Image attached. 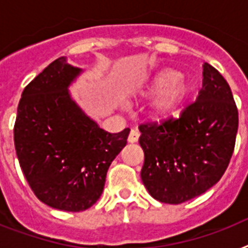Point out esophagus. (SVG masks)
<instances>
[{
    "label": "esophagus",
    "instance_id": "1",
    "mask_svg": "<svg viewBox=\"0 0 248 248\" xmlns=\"http://www.w3.org/2000/svg\"><path fill=\"white\" fill-rule=\"evenodd\" d=\"M139 131L135 130V128H132L131 131H130V134H128V143H136V141L139 140Z\"/></svg>",
    "mask_w": 248,
    "mask_h": 248
}]
</instances>
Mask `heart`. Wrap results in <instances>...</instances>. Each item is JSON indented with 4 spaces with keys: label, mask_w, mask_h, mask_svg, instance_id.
I'll return each instance as SVG.
<instances>
[{
    "label": "heart",
    "mask_w": 248,
    "mask_h": 248,
    "mask_svg": "<svg viewBox=\"0 0 248 248\" xmlns=\"http://www.w3.org/2000/svg\"><path fill=\"white\" fill-rule=\"evenodd\" d=\"M180 75L172 69H165L152 78L151 83L143 91V96H160L152 107V116L157 120L167 118L176 110L185 95V86L179 81Z\"/></svg>",
    "instance_id": "obj_1"
}]
</instances>
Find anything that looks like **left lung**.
<instances>
[{
	"label": "left lung",
	"instance_id": "obj_1",
	"mask_svg": "<svg viewBox=\"0 0 248 248\" xmlns=\"http://www.w3.org/2000/svg\"><path fill=\"white\" fill-rule=\"evenodd\" d=\"M141 180L159 202L183 203L221 179L234 151L238 109L227 79L208 63L196 100L177 118L139 126Z\"/></svg>",
	"mask_w": 248,
	"mask_h": 248
}]
</instances>
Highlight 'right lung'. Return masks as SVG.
<instances>
[{"mask_svg":"<svg viewBox=\"0 0 248 248\" xmlns=\"http://www.w3.org/2000/svg\"><path fill=\"white\" fill-rule=\"evenodd\" d=\"M79 72L65 56L54 60L25 86L14 126L17 159L33 193L71 212L100 198L109 166L130 132L105 131L76 105L67 87Z\"/></svg>","mask_w":248,"mask_h":248,"instance_id":"add662e5","label":"right lung"}]
</instances>
